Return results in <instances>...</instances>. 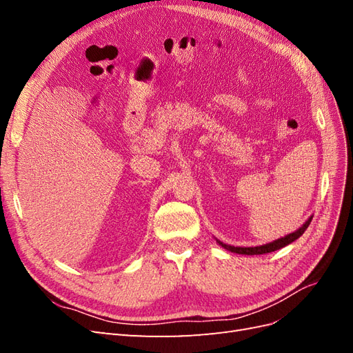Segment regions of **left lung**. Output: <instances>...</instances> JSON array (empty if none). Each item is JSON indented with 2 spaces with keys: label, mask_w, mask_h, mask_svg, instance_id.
<instances>
[{
  "label": "left lung",
  "mask_w": 353,
  "mask_h": 353,
  "mask_svg": "<svg viewBox=\"0 0 353 353\" xmlns=\"http://www.w3.org/2000/svg\"><path fill=\"white\" fill-rule=\"evenodd\" d=\"M312 218H314V216L309 218L301 228H299V230L294 231V232H292V234H287L285 237H281V239L275 240V241H272V243H266V244H263V245H256V248H234V245L223 244V243L219 241V240H216V241L222 245L223 249H227V250L234 252V253H239V254H263V253H271V252H275V250H279V249H281V248H285L287 244H290V243H293L294 240H297L299 237H301L302 234L306 231V228L309 227V223H311Z\"/></svg>",
  "instance_id": "8db88e82"
}]
</instances>
